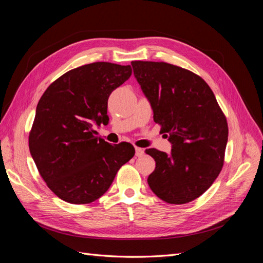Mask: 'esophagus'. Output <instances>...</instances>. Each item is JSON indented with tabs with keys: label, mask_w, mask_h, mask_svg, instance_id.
Segmentation results:
<instances>
[{
	"label": "esophagus",
	"mask_w": 263,
	"mask_h": 263,
	"mask_svg": "<svg viewBox=\"0 0 263 263\" xmlns=\"http://www.w3.org/2000/svg\"><path fill=\"white\" fill-rule=\"evenodd\" d=\"M135 150H136V156L137 157H142V156H144V154H145L144 149H141V148L136 147V148H135Z\"/></svg>",
	"instance_id": "esophagus-1"
}]
</instances>
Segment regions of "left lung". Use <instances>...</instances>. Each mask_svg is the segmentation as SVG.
<instances>
[{"label": "left lung", "mask_w": 263, "mask_h": 263, "mask_svg": "<svg viewBox=\"0 0 263 263\" xmlns=\"http://www.w3.org/2000/svg\"><path fill=\"white\" fill-rule=\"evenodd\" d=\"M132 66L153 107L154 121L172 144L171 155L146 150L156 161L148 184L169 204L194 201L213 184L224 164L226 117L209 84L192 71L155 61H132Z\"/></svg>", "instance_id": "left-lung-1"}]
</instances>
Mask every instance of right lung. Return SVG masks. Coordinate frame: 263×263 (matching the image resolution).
Listing matches in <instances>:
<instances>
[{
  "instance_id": "1",
  "label": "right lung",
  "mask_w": 263,
  "mask_h": 263,
  "mask_svg": "<svg viewBox=\"0 0 263 263\" xmlns=\"http://www.w3.org/2000/svg\"><path fill=\"white\" fill-rule=\"evenodd\" d=\"M132 76L130 66L93 62L53 81L38 102L28 145L44 181L71 204L97 201L135 155L128 142L110 145L93 125L106 124L107 101Z\"/></svg>"
}]
</instances>
